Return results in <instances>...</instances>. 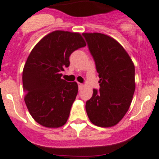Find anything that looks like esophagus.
Instances as JSON below:
<instances>
[{
    "label": "esophagus",
    "mask_w": 159,
    "mask_h": 159,
    "mask_svg": "<svg viewBox=\"0 0 159 159\" xmlns=\"http://www.w3.org/2000/svg\"><path fill=\"white\" fill-rule=\"evenodd\" d=\"M82 87H83V84L78 83V88H79V89H81Z\"/></svg>",
    "instance_id": "esophagus-1"
}]
</instances>
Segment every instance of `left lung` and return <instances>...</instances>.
Segmentation results:
<instances>
[{"mask_svg":"<svg viewBox=\"0 0 159 159\" xmlns=\"http://www.w3.org/2000/svg\"><path fill=\"white\" fill-rule=\"evenodd\" d=\"M95 61L100 89L85 103L93 125L111 127L121 121L130 106L135 90L134 65L119 42L100 33H83Z\"/></svg>","mask_w":159,"mask_h":159,"instance_id":"8db88e82","label":"left lung"}]
</instances>
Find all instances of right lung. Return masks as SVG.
Segmentation results:
<instances>
[{"label": "right lung", "mask_w": 159, "mask_h": 159, "mask_svg": "<svg viewBox=\"0 0 159 159\" xmlns=\"http://www.w3.org/2000/svg\"><path fill=\"white\" fill-rule=\"evenodd\" d=\"M86 45L79 33L56 30L41 38L34 47L22 73L24 100L29 112L42 126L64 125L78 92L76 81L61 78L70 66V56Z\"/></svg>", "instance_id": "1"}]
</instances>
